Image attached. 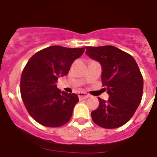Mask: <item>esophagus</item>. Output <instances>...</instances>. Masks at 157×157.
Wrapping results in <instances>:
<instances>
[{
    "label": "esophagus",
    "mask_w": 157,
    "mask_h": 157,
    "mask_svg": "<svg viewBox=\"0 0 157 157\" xmlns=\"http://www.w3.org/2000/svg\"><path fill=\"white\" fill-rule=\"evenodd\" d=\"M78 97L80 99H86V98H88L90 97L88 94L84 93V92H81V93L78 94Z\"/></svg>",
    "instance_id": "34e87169"
}]
</instances>
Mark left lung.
Returning a JSON list of instances; mask_svg holds the SVG:
<instances>
[{
    "mask_svg": "<svg viewBox=\"0 0 157 157\" xmlns=\"http://www.w3.org/2000/svg\"><path fill=\"white\" fill-rule=\"evenodd\" d=\"M86 54L102 67L101 79L109 95L98 98L99 106L91 112L94 122L105 129L122 126L134 116L141 102L144 79L134 59L112 45L86 46Z\"/></svg>",
    "mask_w": 157,
    "mask_h": 157,
    "instance_id": "obj_1",
    "label": "left lung"
}]
</instances>
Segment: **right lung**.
I'll list each match as a JSON object with an SVG mask.
<instances>
[{
    "mask_svg": "<svg viewBox=\"0 0 157 157\" xmlns=\"http://www.w3.org/2000/svg\"><path fill=\"white\" fill-rule=\"evenodd\" d=\"M84 50L53 45L36 53L28 62L21 76V96L28 113L39 124L59 127L71 119L78 96L61 91L56 83Z\"/></svg>",
    "mask_w": 157,
    "mask_h": 157,
    "instance_id": "add662e5",
    "label": "right lung"
}]
</instances>
